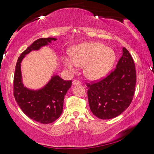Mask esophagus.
Listing matches in <instances>:
<instances>
[{"label":"esophagus","instance_id":"1","mask_svg":"<svg viewBox=\"0 0 154 154\" xmlns=\"http://www.w3.org/2000/svg\"><path fill=\"white\" fill-rule=\"evenodd\" d=\"M79 84H80V82L78 80L75 79L73 80V82H72V85H78Z\"/></svg>","mask_w":154,"mask_h":154}]
</instances>
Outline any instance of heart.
I'll list each match as a JSON object with an SVG mask.
<instances>
[{
	"mask_svg": "<svg viewBox=\"0 0 154 154\" xmlns=\"http://www.w3.org/2000/svg\"><path fill=\"white\" fill-rule=\"evenodd\" d=\"M116 59L115 51L104 44L86 42L74 47L71 55L62 57L64 66L70 71H75L79 66H83V73L88 79L98 80L111 71Z\"/></svg>",
	"mask_w": 154,
	"mask_h": 154,
	"instance_id": "1",
	"label": "heart"
}]
</instances>
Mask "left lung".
Listing matches in <instances>:
<instances>
[{"instance_id":"1","label":"left lung","mask_w":154,"mask_h":154,"mask_svg":"<svg viewBox=\"0 0 154 154\" xmlns=\"http://www.w3.org/2000/svg\"><path fill=\"white\" fill-rule=\"evenodd\" d=\"M123 54L116 68L107 77L94 83H87L90 110L97 118H116L128 107L134 94L136 69L129 51Z\"/></svg>"}]
</instances>
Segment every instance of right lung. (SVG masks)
Masks as SVG:
<instances>
[{
	"instance_id": "1",
	"label": "right lung",
	"mask_w": 154,
	"mask_h": 154,
	"mask_svg": "<svg viewBox=\"0 0 154 154\" xmlns=\"http://www.w3.org/2000/svg\"><path fill=\"white\" fill-rule=\"evenodd\" d=\"M56 38H41L36 40L22 52L15 66L14 78V95L22 111L30 119L41 124L56 121L63 111L64 96L71 87L72 81H64L58 75H54L43 88L39 90L28 89L22 83L21 62L26 54L41 47L49 45Z\"/></svg>"
}]
</instances>
